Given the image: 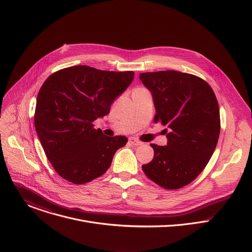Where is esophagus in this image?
<instances>
[{
  "label": "esophagus",
  "instance_id": "obj_1",
  "mask_svg": "<svg viewBox=\"0 0 252 252\" xmlns=\"http://www.w3.org/2000/svg\"><path fill=\"white\" fill-rule=\"evenodd\" d=\"M128 141L130 142V145H132V146H134V147H138V146L142 145L141 141H139V140H137V139H135V138H132V137H130Z\"/></svg>",
  "mask_w": 252,
  "mask_h": 252
}]
</instances>
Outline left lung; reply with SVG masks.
<instances>
[{"label": "left lung", "instance_id": "1", "mask_svg": "<svg viewBox=\"0 0 252 252\" xmlns=\"http://www.w3.org/2000/svg\"><path fill=\"white\" fill-rule=\"evenodd\" d=\"M139 79L152 93L155 122L166 126L167 145L151 143L155 156L142 170L166 189L189 184L208 163L220 132V106L202 79L176 70L142 73Z\"/></svg>", "mask_w": 252, "mask_h": 252}]
</instances>
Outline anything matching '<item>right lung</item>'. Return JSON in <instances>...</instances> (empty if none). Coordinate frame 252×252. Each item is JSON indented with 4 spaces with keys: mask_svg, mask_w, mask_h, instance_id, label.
I'll return each mask as SVG.
<instances>
[{
    "mask_svg": "<svg viewBox=\"0 0 252 252\" xmlns=\"http://www.w3.org/2000/svg\"><path fill=\"white\" fill-rule=\"evenodd\" d=\"M133 71L100 70L88 65L60 69L43 84L37 97L34 127L55 170L84 185L102 175L124 135L106 136L93 122L110 113L114 100L131 84Z\"/></svg>",
    "mask_w": 252,
    "mask_h": 252,
    "instance_id": "obj_1",
    "label": "right lung"
}]
</instances>
